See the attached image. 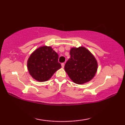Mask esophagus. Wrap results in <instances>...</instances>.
Wrapping results in <instances>:
<instances>
[{
	"label": "esophagus",
	"mask_w": 125,
	"mask_h": 125,
	"mask_svg": "<svg viewBox=\"0 0 125 125\" xmlns=\"http://www.w3.org/2000/svg\"><path fill=\"white\" fill-rule=\"evenodd\" d=\"M64 66H65L64 63H62V64H61V66H62V68H64Z\"/></svg>",
	"instance_id": "obj_1"
}]
</instances>
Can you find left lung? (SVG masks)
<instances>
[{"instance_id":"8db88e82","label":"left lung","mask_w":125,"mask_h":125,"mask_svg":"<svg viewBox=\"0 0 125 125\" xmlns=\"http://www.w3.org/2000/svg\"><path fill=\"white\" fill-rule=\"evenodd\" d=\"M71 57L65 65V71L77 84L90 81L97 72L98 64L91 52L83 47L72 48Z\"/></svg>"}]
</instances>
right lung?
<instances>
[{
	"label": "right lung",
	"instance_id": "right-lung-1",
	"mask_svg": "<svg viewBox=\"0 0 125 125\" xmlns=\"http://www.w3.org/2000/svg\"><path fill=\"white\" fill-rule=\"evenodd\" d=\"M58 59L59 55L52 47H39L31 54L27 61L29 73L36 81H48L61 68Z\"/></svg>",
	"mask_w": 125,
	"mask_h": 125
}]
</instances>
